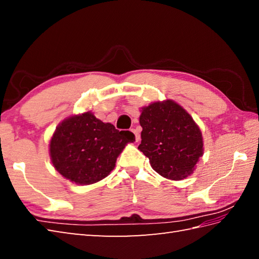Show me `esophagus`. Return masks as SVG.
Wrapping results in <instances>:
<instances>
[{
    "label": "esophagus",
    "instance_id": "1",
    "mask_svg": "<svg viewBox=\"0 0 259 259\" xmlns=\"http://www.w3.org/2000/svg\"><path fill=\"white\" fill-rule=\"evenodd\" d=\"M131 131H133V133L136 135V141H137V142L140 141V135H139L138 131H137L136 129H131Z\"/></svg>",
    "mask_w": 259,
    "mask_h": 259
}]
</instances>
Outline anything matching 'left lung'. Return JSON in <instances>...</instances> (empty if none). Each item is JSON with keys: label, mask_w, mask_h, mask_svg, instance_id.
I'll use <instances>...</instances> for the list:
<instances>
[{"label": "left lung", "mask_w": 259, "mask_h": 259, "mask_svg": "<svg viewBox=\"0 0 259 259\" xmlns=\"http://www.w3.org/2000/svg\"><path fill=\"white\" fill-rule=\"evenodd\" d=\"M142 126L138 149L163 178L183 180L194 174L203 155L200 128L174 100L156 101L140 110Z\"/></svg>", "instance_id": "left-lung-1"}]
</instances>
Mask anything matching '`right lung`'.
Instances as JSON below:
<instances>
[{
	"label": "right lung",
	"instance_id": "obj_1",
	"mask_svg": "<svg viewBox=\"0 0 259 259\" xmlns=\"http://www.w3.org/2000/svg\"><path fill=\"white\" fill-rule=\"evenodd\" d=\"M135 140L133 133L119 131L87 111L58 124L49 151L54 169L62 177L85 186L109 176L124 147Z\"/></svg>",
	"mask_w": 259,
	"mask_h": 259
}]
</instances>
